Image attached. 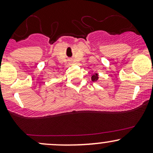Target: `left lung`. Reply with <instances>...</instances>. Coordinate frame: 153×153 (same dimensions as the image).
<instances>
[{
    "label": "left lung",
    "instance_id": "8db88e82",
    "mask_svg": "<svg viewBox=\"0 0 153 153\" xmlns=\"http://www.w3.org/2000/svg\"><path fill=\"white\" fill-rule=\"evenodd\" d=\"M98 78H99V76H98L97 74L93 75V76L91 77V79H92L93 81H97Z\"/></svg>",
    "mask_w": 153,
    "mask_h": 153
}]
</instances>
